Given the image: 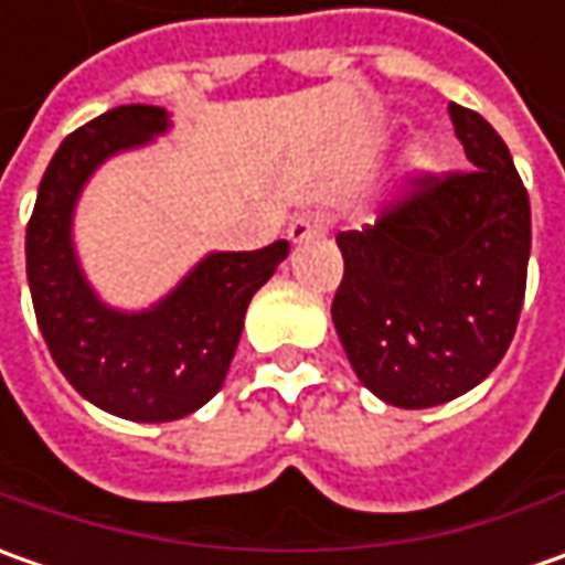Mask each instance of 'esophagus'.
I'll return each mask as SVG.
<instances>
[{
  "instance_id": "esophagus-1",
  "label": "esophagus",
  "mask_w": 565,
  "mask_h": 565,
  "mask_svg": "<svg viewBox=\"0 0 565 565\" xmlns=\"http://www.w3.org/2000/svg\"><path fill=\"white\" fill-rule=\"evenodd\" d=\"M330 228V216L323 210H301L289 223V242L292 245H305V242H315L320 235H327Z\"/></svg>"
}]
</instances>
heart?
<instances>
[{
    "instance_id": "heart-1",
    "label": "heart",
    "mask_w": 565,
    "mask_h": 565,
    "mask_svg": "<svg viewBox=\"0 0 565 565\" xmlns=\"http://www.w3.org/2000/svg\"><path fill=\"white\" fill-rule=\"evenodd\" d=\"M405 169L412 179H424L434 169V150L424 141H412L405 150Z\"/></svg>"
}]
</instances>
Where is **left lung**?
I'll list each match as a JSON object with an SVG mask.
<instances>
[{
    "label": "left lung",
    "mask_w": 565,
    "mask_h": 565,
    "mask_svg": "<svg viewBox=\"0 0 565 565\" xmlns=\"http://www.w3.org/2000/svg\"><path fill=\"white\" fill-rule=\"evenodd\" d=\"M471 169L418 191L377 226L337 238L333 327L352 371L396 408L475 390L510 349L529 276L532 206L510 147L449 103Z\"/></svg>",
    "instance_id": "1"
}]
</instances>
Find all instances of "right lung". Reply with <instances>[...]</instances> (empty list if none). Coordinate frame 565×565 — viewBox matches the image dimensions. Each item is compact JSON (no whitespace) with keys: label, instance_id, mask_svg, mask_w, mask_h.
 Here are the masks:
<instances>
[{"label":"right lung","instance_id":"right-lung-1","mask_svg":"<svg viewBox=\"0 0 565 565\" xmlns=\"http://www.w3.org/2000/svg\"><path fill=\"white\" fill-rule=\"evenodd\" d=\"M169 131L172 116L143 103L72 131L43 172L24 242L33 311L58 371L97 408L141 424L179 422L220 393L250 298L289 254V242L210 250L147 308L103 301L75 245L81 194L99 166Z\"/></svg>","mask_w":565,"mask_h":565}]
</instances>
